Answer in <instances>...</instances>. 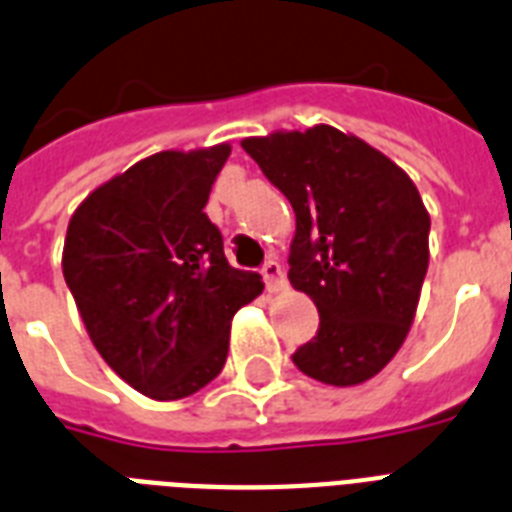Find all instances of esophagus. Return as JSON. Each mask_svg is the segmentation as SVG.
<instances>
[{"instance_id": "34e87169", "label": "esophagus", "mask_w": 512, "mask_h": 512, "mask_svg": "<svg viewBox=\"0 0 512 512\" xmlns=\"http://www.w3.org/2000/svg\"><path fill=\"white\" fill-rule=\"evenodd\" d=\"M263 281L268 286V292H278V289H284L286 278H284V268L276 263V260H268L263 265Z\"/></svg>"}]
</instances>
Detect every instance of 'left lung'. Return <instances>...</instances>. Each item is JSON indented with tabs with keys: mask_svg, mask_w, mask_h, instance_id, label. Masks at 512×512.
<instances>
[{
	"mask_svg": "<svg viewBox=\"0 0 512 512\" xmlns=\"http://www.w3.org/2000/svg\"><path fill=\"white\" fill-rule=\"evenodd\" d=\"M242 147L292 202L289 281L321 315L294 365L323 384H363L397 355L415 318L431 228L421 194L389 157L334 126Z\"/></svg>",
	"mask_w": 512,
	"mask_h": 512,
	"instance_id": "8db88e82",
	"label": "left lung"
}]
</instances>
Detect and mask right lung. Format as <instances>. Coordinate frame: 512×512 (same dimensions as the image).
<instances>
[{"instance_id":"right-lung-1","label":"right lung","mask_w":512,"mask_h":512,"mask_svg":"<svg viewBox=\"0 0 512 512\" xmlns=\"http://www.w3.org/2000/svg\"><path fill=\"white\" fill-rule=\"evenodd\" d=\"M231 147L157 152L83 199L62 276L97 352L136 392L181 400L223 371L236 310L263 278L231 268L205 213Z\"/></svg>"}]
</instances>
